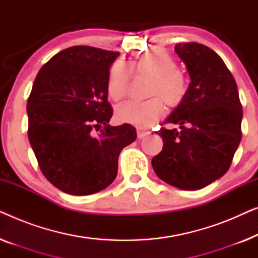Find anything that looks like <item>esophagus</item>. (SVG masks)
I'll return each mask as SVG.
<instances>
[{"label":"esophagus","instance_id":"esophagus-1","mask_svg":"<svg viewBox=\"0 0 258 258\" xmlns=\"http://www.w3.org/2000/svg\"><path fill=\"white\" fill-rule=\"evenodd\" d=\"M137 137H139V139H143L144 136H147L148 134H149V132H148V130H143V129H141V128H137Z\"/></svg>","mask_w":258,"mask_h":258}]
</instances>
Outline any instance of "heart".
Instances as JSON below:
<instances>
[{
    "instance_id": "heart-1",
    "label": "heart",
    "mask_w": 258,
    "mask_h": 258,
    "mask_svg": "<svg viewBox=\"0 0 258 258\" xmlns=\"http://www.w3.org/2000/svg\"><path fill=\"white\" fill-rule=\"evenodd\" d=\"M133 69L137 74L153 79L149 88L150 96H160L169 107L175 108L184 101L188 83L183 74L177 70V63L165 51L146 52L132 64L118 61L109 70L107 91L109 97L119 101L126 95ZM164 114L163 102L159 97L148 101H128L119 104L115 116L119 122L130 123L139 128H149Z\"/></svg>"
}]
</instances>
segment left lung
<instances>
[{"label":"left lung","instance_id":"obj_1","mask_svg":"<svg viewBox=\"0 0 258 258\" xmlns=\"http://www.w3.org/2000/svg\"><path fill=\"white\" fill-rule=\"evenodd\" d=\"M175 52L188 70L184 101L161 128L163 149L151 160L158 177L182 190H199L222 177L230 167L242 139V105L234 76L213 49L178 43Z\"/></svg>","mask_w":258,"mask_h":258}]
</instances>
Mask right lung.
<instances>
[{"label": "right lung", "mask_w": 258, "mask_h": 258, "mask_svg": "<svg viewBox=\"0 0 258 258\" xmlns=\"http://www.w3.org/2000/svg\"><path fill=\"white\" fill-rule=\"evenodd\" d=\"M118 55L87 45L67 48L34 81L27 104L30 146L45 178L69 195H91L110 185L119 153L137 137L128 123L109 124L107 82Z\"/></svg>", "instance_id": "1"}]
</instances>
